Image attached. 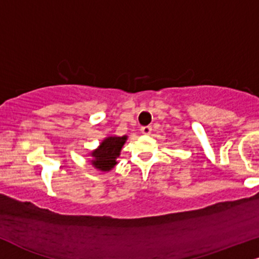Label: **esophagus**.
<instances>
[{
	"label": "esophagus",
	"instance_id": "1",
	"mask_svg": "<svg viewBox=\"0 0 259 259\" xmlns=\"http://www.w3.org/2000/svg\"><path fill=\"white\" fill-rule=\"evenodd\" d=\"M140 131H142V133H143V135H144V136H149L150 133H151L152 127H151V126H143L142 130H140Z\"/></svg>",
	"mask_w": 259,
	"mask_h": 259
}]
</instances>
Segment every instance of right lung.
I'll list each match as a JSON object with an SVG mask.
<instances>
[{
  "label": "right lung",
  "instance_id": "1",
  "mask_svg": "<svg viewBox=\"0 0 259 259\" xmlns=\"http://www.w3.org/2000/svg\"><path fill=\"white\" fill-rule=\"evenodd\" d=\"M127 140V136L108 137L101 143L97 149L91 152V164L98 170L109 171L116 165V159L120 156L121 149Z\"/></svg>",
  "mask_w": 259,
  "mask_h": 259
}]
</instances>
